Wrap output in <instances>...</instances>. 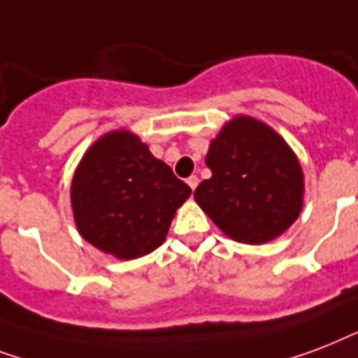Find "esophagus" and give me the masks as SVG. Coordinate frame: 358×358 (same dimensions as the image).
<instances>
[{
	"mask_svg": "<svg viewBox=\"0 0 358 358\" xmlns=\"http://www.w3.org/2000/svg\"><path fill=\"white\" fill-rule=\"evenodd\" d=\"M187 182H188V187L192 188V190H196V187H198L199 179H198V177H196V176H192V177H188Z\"/></svg>",
	"mask_w": 358,
	"mask_h": 358,
	"instance_id": "esophagus-1",
	"label": "esophagus"
}]
</instances>
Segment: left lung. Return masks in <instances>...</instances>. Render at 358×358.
<instances>
[{
  "mask_svg": "<svg viewBox=\"0 0 358 358\" xmlns=\"http://www.w3.org/2000/svg\"><path fill=\"white\" fill-rule=\"evenodd\" d=\"M213 176L194 199L234 241L263 245L292 228L304 205V173L282 136L250 115H235L210 140Z\"/></svg>",
  "mask_w": 358,
  "mask_h": 358,
  "instance_id": "obj_1",
  "label": "left lung"
}]
</instances>
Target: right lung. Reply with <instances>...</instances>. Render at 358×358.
Here are the masks:
<instances>
[{
	"label": "right lung",
	"mask_w": 358,
	"mask_h": 358,
	"mask_svg": "<svg viewBox=\"0 0 358 358\" xmlns=\"http://www.w3.org/2000/svg\"><path fill=\"white\" fill-rule=\"evenodd\" d=\"M190 192L134 132L110 130L85 151L74 170V224L104 254L136 259L164 243Z\"/></svg>",
	"instance_id": "right-lung-1"
}]
</instances>
